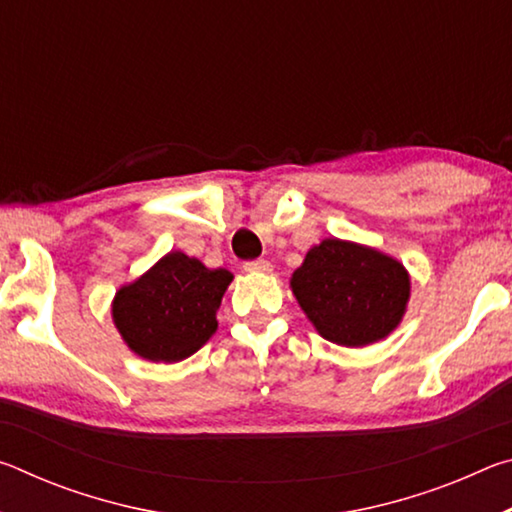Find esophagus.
<instances>
[{
  "label": "esophagus",
  "mask_w": 512,
  "mask_h": 512,
  "mask_svg": "<svg viewBox=\"0 0 512 512\" xmlns=\"http://www.w3.org/2000/svg\"><path fill=\"white\" fill-rule=\"evenodd\" d=\"M244 271H248V273H271L273 266H271V262H266V259H253V262L244 264Z\"/></svg>",
  "instance_id": "obj_1"
}]
</instances>
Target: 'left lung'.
Listing matches in <instances>:
<instances>
[{"mask_svg":"<svg viewBox=\"0 0 512 512\" xmlns=\"http://www.w3.org/2000/svg\"><path fill=\"white\" fill-rule=\"evenodd\" d=\"M291 291L323 339L363 348L400 325L411 280L397 259L332 237L309 248L291 275Z\"/></svg>","mask_w":512,"mask_h":512,"instance_id":"1","label":"left lung"}]
</instances>
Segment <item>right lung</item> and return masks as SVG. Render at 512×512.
Listing matches in <instances>:
<instances>
[{"label": "right lung", "instance_id": "add662e5", "mask_svg": "<svg viewBox=\"0 0 512 512\" xmlns=\"http://www.w3.org/2000/svg\"><path fill=\"white\" fill-rule=\"evenodd\" d=\"M232 273L207 268L171 250L112 300V320L137 357L176 363L192 357L216 332V309Z\"/></svg>", "mask_w": 512, "mask_h": 512}]
</instances>
